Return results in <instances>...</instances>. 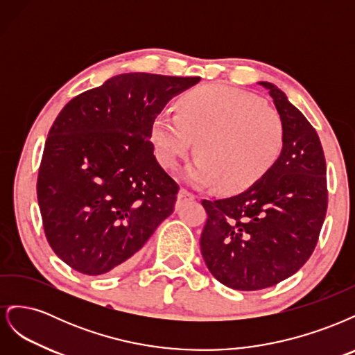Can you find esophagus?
Wrapping results in <instances>:
<instances>
[{
  "instance_id": "obj_1",
  "label": "esophagus",
  "mask_w": 355,
  "mask_h": 355,
  "mask_svg": "<svg viewBox=\"0 0 355 355\" xmlns=\"http://www.w3.org/2000/svg\"><path fill=\"white\" fill-rule=\"evenodd\" d=\"M196 196L192 194V192L187 191V189H180L179 194H178V201L179 202H184V201H188V200H194Z\"/></svg>"
}]
</instances>
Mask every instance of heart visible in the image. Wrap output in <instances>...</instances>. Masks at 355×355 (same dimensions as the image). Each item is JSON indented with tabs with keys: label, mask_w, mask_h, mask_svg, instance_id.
I'll use <instances>...</instances> for the list:
<instances>
[{
	"label": "heart",
	"mask_w": 355,
	"mask_h": 355,
	"mask_svg": "<svg viewBox=\"0 0 355 355\" xmlns=\"http://www.w3.org/2000/svg\"><path fill=\"white\" fill-rule=\"evenodd\" d=\"M151 141L166 170L175 168L197 141L200 157L188 168V180L241 192L270 173L280 158L284 124L280 114L256 96L207 84L182 96L178 114L154 116Z\"/></svg>",
	"instance_id": "obj_1"
}]
</instances>
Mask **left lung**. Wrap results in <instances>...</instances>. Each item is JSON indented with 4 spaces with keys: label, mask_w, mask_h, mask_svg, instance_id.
Listing matches in <instances>:
<instances>
[{
    "label": "left lung",
    "mask_w": 355,
    "mask_h": 355,
    "mask_svg": "<svg viewBox=\"0 0 355 355\" xmlns=\"http://www.w3.org/2000/svg\"><path fill=\"white\" fill-rule=\"evenodd\" d=\"M270 92L284 124V146L275 166L239 196L201 204L207 222L200 245L209 271L235 290L275 286L304 266L313 254L327 211L323 146L284 92Z\"/></svg>",
    "instance_id": "obj_1"
}]
</instances>
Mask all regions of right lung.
Instances as JSON below:
<instances>
[{
	"mask_svg": "<svg viewBox=\"0 0 355 355\" xmlns=\"http://www.w3.org/2000/svg\"><path fill=\"white\" fill-rule=\"evenodd\" d=\"M200 77L130 72L69 101L42 153L37 197L50 247L72 270H121L175 210L151 123Z\"/></svg>",
	"mask_w": 355,
	"mask_h": 355,
	"instance_id": "add662e5",
	"label": "right lung"
}]
</instances>
